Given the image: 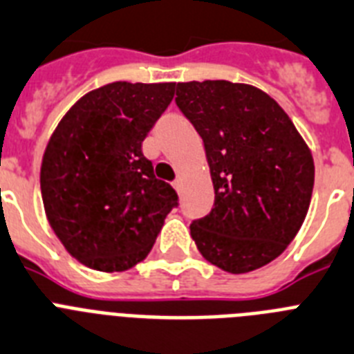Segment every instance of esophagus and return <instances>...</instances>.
<instances>
[{
  "mask_svg": "<svg viewBox=\"0 0 354 354\" xmlns=\"http://www.w3.org/2000/svg\"><path fill=\"white\" fill-rule=\"evenodd\" d=\"M173 187H174V190H176V192H180L181 187H183V181H181L180 178H176V180L173 181Z\"/></svg>",
  "mask_w": 354,
  "mask_h": 354,
  "instance_id": "1",
  "label": "esophagus"
}]
</instances>
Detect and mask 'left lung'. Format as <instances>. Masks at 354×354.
<instances>
[{
  "label": "left lung",
  "instance_id": "obj_1",
  "mask_svg": "<svg viewBox=\"0 0 354 354\" xmlns=\"http://www.w3.org/2000/svg\"><path fill=\"white\" fill-rule=\"evenodd\" d=\"M176 104L201 135L214 183L210 214L190 224L205 260L232 274L267 266L308 214L312 151L262 88L228 80L181 82Z\"/></svg>",
  "mask_w": 354,
  "mask_h": 354
}]
</instances>
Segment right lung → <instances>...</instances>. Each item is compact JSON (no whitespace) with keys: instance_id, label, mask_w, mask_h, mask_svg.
Returning a JSON list of instances; mask_svg holds the SVG:
<instances>
[{"instance_id":"right-lung-1","label":"right lung","mask_w":354,"mask_h":354,"mask_svg":"<svg viewBox=\"0 0 354 354\" xmlns=\"http://www.w3.org/2000/svg\"><path fill=\"white\" fill-rule=\"evenodd\" d=\"M174 82H113L87 92L49 137L41 192L67 253L101 272L149 254L178 196L156 180L142 140L174 97Z\"/></svg>"}]
</instances>
